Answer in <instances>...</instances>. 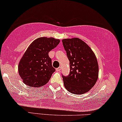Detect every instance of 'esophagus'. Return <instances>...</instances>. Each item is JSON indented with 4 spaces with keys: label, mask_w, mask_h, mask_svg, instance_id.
Segmentation results:
<instances>
[{
    "label": "esophagus",
    "mask_w": 122,
    "mask_h": 122,
    "mask_svg": "<svg viewBox=\"0 0 122 122\" xmlns=\"http://www.w3.org/2000/svg\"><path fill=\"white\" fill-rule=\"evenodd\" d=\"M61 70V66H60V67H58V68L56 69V71H60V70Z\"/></svg>",
    "instance_id": "obj_1"
}]
</instances>
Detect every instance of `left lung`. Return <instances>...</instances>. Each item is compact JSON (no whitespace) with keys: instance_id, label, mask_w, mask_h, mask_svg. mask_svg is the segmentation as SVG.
<instances>
[{"instance_id":"left-lung-1","label":"left lung","mask_w":122,"mask_h":122,"mask_svg":"<svg viewBox=\"0 0 122 122\" xmlns=\"http://www.w3.org/2000/svg\"><path fill=\"white\" fill-rule=\"evenodd\" d=\"M70 71L62 76L64 86L70 93L81 95L88 92L95 85L98 77V64L92 49L78 38L62 40Z\"/></svg>"}]
</instances>
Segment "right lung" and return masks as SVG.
Instances as JSON below:
<instances>
[{
  "label": "right lung",
  "instance_id": "obj_1",
  "mask_svg": "<svg viewBox=\"0 0 122 122\" xmlns=\"http://www.w3.org/2000/svg\"><path fill=\"white\" fill-rule=\"evenodd\" d=\"M60 42V39L52 37H41L31 43L18 66V74L25 84L38 88L48 82L56 70L52 67L48 53Z\"/></svg>",
  "mask_w": 122,
  "mask_h": 122
}]
</instances>
